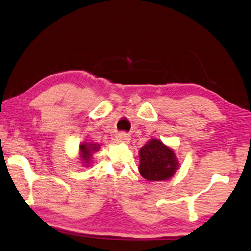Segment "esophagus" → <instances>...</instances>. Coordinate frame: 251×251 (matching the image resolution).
<instances>
[{"label": "esophagus", "mask_w": 251, "mask_h": 251, "mask_svg": "<svg viewBox=\"0 0 251 251\" xmlns=\"http://www.w3.org/2000/svg\"><path fill=\"white\" fill-rule=\"evenodd\" d=\"M115 141H116V143H118V144H121V143H123V144H128L130 141V137L128 134L121 133L117 135L116 138H115Z\"/></svg>", "instance_id": "34e87169"}]
</instances>
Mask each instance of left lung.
Listing matches in <instances>:
<instances>
[{
	"label": "left lung",
	"mask_w": 251,
	"mask_h": 251,
	"mask_svg": "<svg viewBox=\"0 0 251 251\" xmlns=\"http://www.w3.org/2000/svg\"><path fill=\"white\" fill-rule=\"evenodd\" d=\"M178 169V161L171 147L152 138L140 150L141 176L147 181H165Z\"/></svg>",
	"instance_id": "8db88e82"
}]
</instances>
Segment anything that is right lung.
<instances>
[{"instance_id":"obj_1","label":"right lung","mask_w":251,"mask_h":251,"mask_svg":"<svg viewBox=\"0 0 251 251\" xmlns=\"http://www.w3.org/2000/svg\"><path fill=\"white\" fill-rule=\"evenodd\" d=\"M100 149V145L99 144H94V143H88L83 142L79 145V150H80V158L83 164L86 166H89L91 162V157H93V154Z\"/></svg>"}]
</instances>
